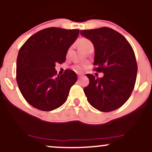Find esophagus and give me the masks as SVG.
<instances>
[{"mask_svg":"<svg viewBox=\"0 0 152 152\" xmlns=\"http://www.w3.org/2000/svg\"><path fill=\"white\" fill-rule=\"evenodd\" d=\"M78 77H81V76H82V74H78Z\"/></svg>","mask_w":152,"mask_h":152,"instance_id":"obj_1","label":"esophagus"}]
</instances>
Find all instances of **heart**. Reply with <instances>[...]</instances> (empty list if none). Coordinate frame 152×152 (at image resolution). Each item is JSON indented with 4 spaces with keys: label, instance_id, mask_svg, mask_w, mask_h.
<instances>
[{
    "label": "heart",
    "instance_id": "b5f03b06",
    "mask_svg": "<svg viewBox=\"0 0 152 152\" xmlns=\"http://www.w3.org/2000/svg\"><path fill=\"white\" fill-rule=\"evenodd\" d=\"M78 45L79 48L83 50V52L86 53L89 49L94 48V44L89 39L86 38H81L78 41ZM71 48H69L68 50V53H69ZM86 67V65H75L73 67V69L76 71V72H82Z\"/></svg>",
    "mask_w": 152,
    "mask_h": 152
}]
</instances>
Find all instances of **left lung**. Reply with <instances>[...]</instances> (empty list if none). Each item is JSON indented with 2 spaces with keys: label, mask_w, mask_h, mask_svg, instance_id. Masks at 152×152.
Listing matches in <instances>:
<instances>
[{
  "label": "left lung",
  "mask_w": 152,
  "mask_h": 152,
  "mask_svg": "<svg viewBox=\"0 0 152 152\" xmlns=\"http://www.w3.org/2000/svg\"><path fill=\"white\" fill-rule=\"evenodd\" d=\"M95 48L94 70L102 78L86 74L89 84L83 88L87 100L103 112L118 109L128 100L135 86L137 64L130 43L121 34L108 27L81 31Z\"/></svg>",
  "instance_id": "8db88e82"
}]
</instances>
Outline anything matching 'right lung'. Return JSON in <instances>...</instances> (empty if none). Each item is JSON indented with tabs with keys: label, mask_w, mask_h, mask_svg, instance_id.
I'll return each mask as SVG.
<instances>
[{
	"label": "right lung",
	"mask_w": 152,
	"mask_h": 152,
	"mask_svg": "<svg viewBox=\"0 0 152 152\" xmlns=\"http://www.w3.org/2000/svg\"><path fill=\"white\" fill-rule=\"evenodd\" d=\"M78 29L50 27L31 36L18 51L16 81L20 93L30 105L52 111L66 102L71 86L77 81L74 71L57 75L56 64H62Z\"/></svg>",
	"instance_id": "add662e5"
}]
</instances>
